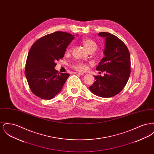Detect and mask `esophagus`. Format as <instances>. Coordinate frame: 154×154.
<instances>
[{"instance_id":"34e87169","label":"esophagus","mask_w":154,"mask_h":154,"mask_svg":"<svg viewBox=\"0 0 154 154\" xmlns=\"http://www.w3.org/2000/svg\"><path fill=\"white\" fill-rule=\"evenodd\" d=\"M74 73L75 74H78V75H80L84 74L82 73H79V72H74Z\"/></svg>"}]
</instances>
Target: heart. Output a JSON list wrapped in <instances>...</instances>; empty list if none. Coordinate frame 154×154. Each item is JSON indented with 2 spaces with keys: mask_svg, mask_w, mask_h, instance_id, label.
<instances>
[{
  "mask_svg": "<svg viewBox=\"0 0 154 154\" xmlns=\"http://www.w3.org/2000/svg\"><path fill=\"white\" fill-rule=\"evenodd\" d=\"M82 43L89 52L91 51H95L97 47V45L96 44V43L92 39H90V38L84 39L82 40ZM71 50H72L71 47H68L67 48L66 52L67 53L70 52L71 51ZM72 67L74 69L78 71H84L87 69V65L84 63L80 61H77L75 63H74L72 65Z\"/></svg>",
  "mask_w": 154,
  "mask_h": 154,
  "instance_id": "1",
  "label": "heart"
}]
</instances>
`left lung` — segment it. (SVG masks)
<instances>
[{"instance_id": "8db88e82", "label": "left lung", "mask_w": 154, "mask_h": 154, "mask_svg": "<svg viewBox=\"0 0 154 154\" xmlns=\"http://www.w3.org/2000/svg\"><path fill=\"white\" fill-rule=\"evenodd\" d=\"M105 37L104 57L96 69L104 72V76L95 75V81L89 89L102 97H110L119 94L126 85L131 74L130 53L118 37L108 32H100Z\"/></svg>"}]
</instances>
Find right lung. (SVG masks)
<instances>
[{
  "label": "right lung",
  "mask_w": 154,
  "mask_h": 154,
  "mask_svg": "<svg viewBox=\"0 0 154 154\" xmlns=\"http://www.w3.org/2000/svg\"><path fill=\"white\" fill-rule=\"evenodd\" d=\"M74 35L55 32L38 39L28 52L25 65V75L34 95L50 100L62 90L69 73H58L55 62L63 58L66 48Z\"/></svg>",
  "instance_id": "add662e5"
}]
</instances>
